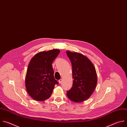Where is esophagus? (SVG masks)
I'll use <instances>...</instances> for the list:
<instances>
[{"instance_id": "obj_1", "label": "esophagus", "mask_w": 127, "mask_h": 127, "mask_svg": "<svg viewBox=\"0 0 127 127\" xmlns=\"http://www.w3.org/2000/svg\"><path fill=\"white\" fill-rule=\"evenodd\" d=\"M62 82H63V80H62V79H60V80L59 81V82L60 84H61V83H62Z\"/></svg>"}]
</instances>
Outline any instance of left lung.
<instances>
[{"label":"left lung","mask_w":127,"mask_h":127,"mask_svg":"<svg viewBox=\"0 0 127 127\" xmlns=\"http://www.w3.org/2000/svg\"><path fill=\"white\" fill-rule=\"evenodd\" d=\"M72 65L73 84L66 92L68 98L81 102L90 97L97 84V75L93 64L86 57L78 53L66 51Z\"/></svg>","instance_id":"obj_1"}]
</instances>
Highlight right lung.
<instances>
[{"label":"right lung","instance_id":"1","mask_svg":"<svg viewBox=\"0 0 127 127\" xmlns=\"http://www.w3.org/2000/svg\"><path fill=\"white\" fill-rule=\"evenodd\" d=\"M60 52L57 49L40 52L31 60L25 78V87L34 100L43 101L48 98L55 85L59 84L54 78L52 63Z\"/></svg>","mask_w":127,"mask_h":127}]
</instances>
